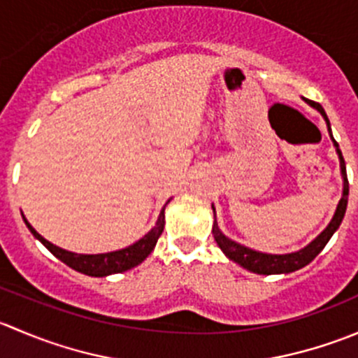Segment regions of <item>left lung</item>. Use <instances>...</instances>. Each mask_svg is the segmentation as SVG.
I'll return each mask as SVG.
<instances>
[{
    "mask_svg": "<svg viewBox=\"0 0 358 358\" xmlns=\"http://www.w3.org/2000/svg\"><path fill=\"white\" fill-rule=\"evenodd\" d=\"M313 109H317L322 114V117L326 119L327 131H329L331 140H333L336 147V154L339 157V168H341V176H343V194L341 199H339L338 206H336V211L331 218V222L327 223L326 229L315 237L310 244H306L305 248H301L299 251L294 252H286V255H270V252H262L255 251V249L243 246V244L236 243V241L229 239L225 234L220 230L218 222H216V209L215 206L211 204L213 215H215V222H213V237H215L216 244H218L220 249L223 251V255L229 259H232L234 263L241 265L243 268L249 270L252 273H259V275H275V273H291L296 272V270L303 268V266L308 265L324 248L329 243V239L333 237V234L339 229L343 218H345L346 213V204H348V178H346V166L345 159H343L341 150H339V145L336 143L333 133H331V122L327 119L326 112H324L322 107L315 102H308Z\"/></svg>",
    "mask_w": 358,
    "mask_h": 358,
    "instance_id": "obj_1",
    "label": "left lung"
}]
</instances>
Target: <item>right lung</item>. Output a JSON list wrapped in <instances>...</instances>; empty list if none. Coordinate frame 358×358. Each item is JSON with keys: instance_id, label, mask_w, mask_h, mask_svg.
Masks as SVG:
<instances>
[{"instance_id": "obj_1", "label": "right lung", "mask_w": 358, "mask_h": 358, "mask_svg": "<svg viewBox=\"0 0 358 358\" xmlns=\"http://www.w3.org/2000/svg\"><path fill=\"white\" fill-rule=\"evenodd\" d=\"M171 199H168V202ZM168 202L162 206L161 213H159L157 216L156 225H154L142 239H138L135 244H131V246L128 248H122L110 252H99V255H79V252H72L67 251V249L55 246V244H52L50 241H46L41 234L36 232L34 227L25 220L24 215L22 218L25 225H27V229L31 230L32 236H34L43 246L48 249L53 256H57L60 262L66 263L67 266L74 268L76 272H81L90 277H107L112 275V273L126 272V270L140 265V263L154 251L159 236H161L162 229H164V209L166 206H168Z\"/></svg>"}]
</instances>
